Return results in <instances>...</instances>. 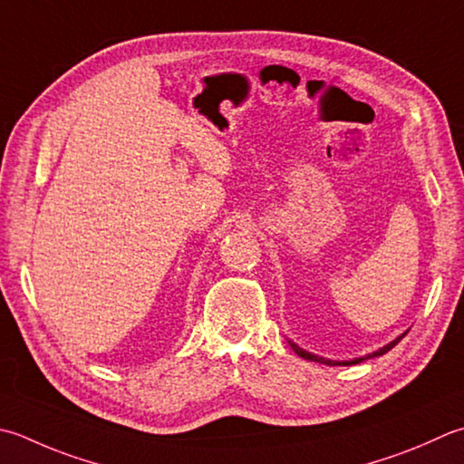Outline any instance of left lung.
I'll return each mask as SVG.
<instances>
[{"label":"left lung","instance_id":"obj_1","mask_svg":"<svg viewBox=\"0 0 464 464\" xmlns=\"http://www.w3.org/2000/svg\"><path fill=\"white\" fill-rule=\"evenodd\" d=\"M404 335H406V332H404L402 335H398L396 340L390 342L388 346L380 348V350H376V352H372V353H368V356H364V358H353V360H348V362H338V360H328V358L315 356V353H312V352H305L304 348H299L297 343H294V342H289V346H292V350L297 353V356H299V358H304V360H310V362H320V364H328V366H352V364H360V362H364V360H368V358L382 356V353H386V352L392 350V348L396 346V343L404 338Z\"/></svg>","mask_w":464,"mask_h":464}]
</instances>
